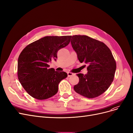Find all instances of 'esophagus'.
<instances>
[{
	"mask_svg": "<svg viewBox=\"0 0 133 133\" xmlns=\"http://www.w3.org/2000/svg\"><path fill=\"white\" fill-rule=\"evenodd\" d=\"M67 75H68V77H70L73 76L74 74H73V73H72V72H68V73H67Z\"/></svg>",
	"mask_w": 133,
	"mask_h": 133,
	"instance_id": "esophagus-1",
	"label": "esophagus"
}]
</instances>
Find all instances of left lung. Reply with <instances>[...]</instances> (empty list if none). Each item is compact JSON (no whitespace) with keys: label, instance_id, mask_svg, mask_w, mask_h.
Wrapping results in <instances>:
<instances>
[{"label":"left lung","instance_id":"obj_1","mask_svg":"<svg viewBox=\"0 0 133 133\" xmlns=\"http://www.w3.org/2000/svg\"><path fill=\"white\" fill-rule=\"evenodd\" d=\"M71 43L78 60L88 65L87 75H77L79 83L74 86L75 91L89 99L101 95L111 85L116 70L110 49L105 43L87 36H73Z\"/></svg>","mask_w":133,"mask_h":133}]
</instances>
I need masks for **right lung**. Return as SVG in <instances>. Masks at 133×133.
<instances>
[{"label": "right lung", "instance_id": "right-lung-1", "mask_svg": "<svg viewBox=\"0 0 133 133\" xmlns=\"http://www.w3.org/2000/svg\"><path fill=\"white\" fill-rule=\"evenodd\" d=\"M71 36H46L28 44L19 54L18 79L28 94L38 100L55 95L58 85L67 77L65 72L49 68L48 62L56 60L60 49L70 42Z\"/></svg>", "mask_w": 133, "mask_h": 133}]
</instances>
